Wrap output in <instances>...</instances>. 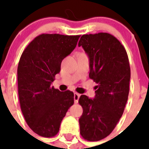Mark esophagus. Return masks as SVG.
<instances>
[{
  "label": "esophagus",
  "instance_id": "esophagus-1",
  "mask_svg": "<svg viewBox=\"0 0 149 149\" xmlns=\"http://www.w3.org/2000/svg\"><path fill=\"white\" fill-rule=\"evenodd\" d=\"M80 97V94L77 93H74V102L75 104H77L78 103V100H79V98Z\"/></svg>",
  "mask_w": 149,
  "mask_h": 149
}]
</instances>
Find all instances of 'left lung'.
<instances>
[{
  "instance_id": "obj_1",
  "label": "left lung",
  "mask_w": 149,
  "mask_h": 149,
  "mask_svg": "<svg viewBox=\"0 0 149 149\" xmlns=\"http://www.w3.org/2000/svg\"><path fill=\"white\" fill-rule=\"evenodd\" d=\"M90 59L89 77L97 84L93 99L81 95L80 134L90 141L102 140L121 118L129 93V60L123 45L106 32L81 36L78 44Z\"/></svg>"
}]
</instances>
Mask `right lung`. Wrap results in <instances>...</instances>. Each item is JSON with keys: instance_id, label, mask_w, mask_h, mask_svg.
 Masks as SVG:
<instances>
[{"instance_id": "right-lung-1", "label": "right lung", "mask_w": 149, "mask_h": 149, "mask_svg": "<svg viewBox=\"0 0 149 149\" xmlns=\"http://www.w3.org/2000/svg\"><path fill=\"white\" fill-rule=\"evenodd\" d=\"M80 36L42 34L22 52L17 66L20 106L29 127L38 135L51 138L74 104L72 91L52 86L61 63L77 46Z\"/></svg>"}]
</instances>
